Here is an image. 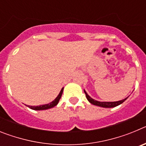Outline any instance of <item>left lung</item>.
Listing matches in <instances>:
<instances>
[{
  "instance_id": "left-lung-1",
  "label": "left lung",
  "mask_w": 146,
  "mask_h": 146,
  "mask_svg": "<svg viewBox=\"0 0 146 146\" xmlns=\"http://www.w3.org/2000/svg\"><path fill=\"white\" fill-rule=\"evenodd\" d=\"M84 92L86 94V96L87 99L88 100V102L91 104H94V105H96V106H99V107H102V108H115V107L118 106L119 104H122L123 102L127 99L126 97L124 99H122V100H120V101L118 102H99V101H96V100H94V99L91 97V96H88V94L86 93V91L84 90Z\"/></svg>"
}]
</instances>
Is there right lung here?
<instances>
[{"mask_svg":"<svg viewBox=\"0 0 146 146\" xmlns=\"http://www.w3.org/2000/svg\"><path fill=\"white\" fill-rule=\"evenodd\" d=\"M63 91H64V88H62L61 91H60L59 94L58 95V96L54 99L52 102L49 103L47 104H43V105H39V106H29L28 105V108H30L32 110H47L50 109V108H54L55 106H56L58 103L59 100H60V97L62 96V94H63Z\"/></svg>","mask_w":146,"mask_h":146,"instance_id":"right-lung-1","label":"right lung"}]
</instances>
